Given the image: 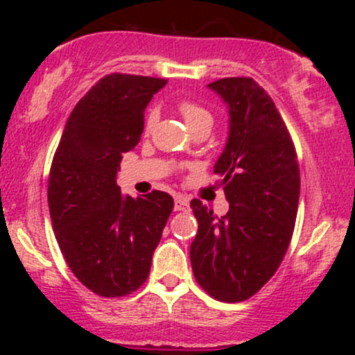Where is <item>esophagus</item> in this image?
I'll list each match as a JSON object with an SVG mask.
<instances>
[{
  "mask_svg": "<svg viewBox=\"0 0 355 355\" xmlns=\"http://www.w3.org/2000/svg\"><path fill=\"white\" fill-rule=\"evenodd\" d=\"M189 209V199L185 196H177L175 198V211H187Z\"/></svg>",
  "mask_w": 355,
  "mask_h": 355,
  "instance_id": "esophagus-1",
  "label": "esophagus"
}]
</instances>
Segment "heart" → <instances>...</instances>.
I'll return each instance as SVG.
<instances>
[{
  "label": "heart",
  "instance_id": "heart-1",
  "mask_svg": "<svg viewBox=\"0 0 355 355\" xmlns=\"http://www.w3.org/2000/svg\"><path fill=\"white\" fill-rule=\"evenodd\" d=\"M178 111H180L182 118H184L185 123H187V127L192 132L211 130V127H213V114H211L209 110L199 105V103L185 99V101L178 103ZM157 120H159V111H157V108H151L144 121L146 134H151L155 130Z\"/></svg>",
  "mask_w": 355,
  "mask_h": 355
}]
</instances>
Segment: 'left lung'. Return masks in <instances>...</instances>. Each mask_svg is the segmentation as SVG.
Returning <instances> with one entry per match:
<instances>
[{
  "label": "left lung",
  "mask_w": 355,
  "mask_h": 355,
  "mask_svg": "<svg viewBox=\"0 0 355 355\" xmlns=\"http://www.w3.org/2000/svg\"><path fill=\"white\" fill-rule=\"evenodd\" d=\"M230 111V134L214 175L230 202L218 218L199 199L191 245L198 284L221 302H242L277 273L295 227L300 173L295 146L273 99L250 77L211 82Z\"/></svg>",
  "instance_id": "1"
}]
</instances>
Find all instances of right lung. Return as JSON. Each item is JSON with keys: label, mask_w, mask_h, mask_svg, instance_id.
<instances>
[{"label": "right lung", "mask_w": 355, "mask_h": 355, "mask_svg": "<svg viewBox=\"0 0 355 355\" xmlns=\"http://www.w3.org/2000/svg\"><path fill=\"white\" fill-rule=\"evenodd\" d=\"M164 84L130 73L99 78L71 111L53 156L55 237L71 273L96 295H128L148 280L173 209L166 192L130 198L116 185L121 157L141 141L146 106Z\"/></svg>", "instance_id": "obj_1"}]
</instances>
